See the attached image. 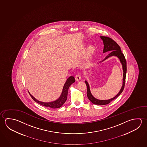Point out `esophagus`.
Wrapping results in <instances>:
<instances>
[{
  "label": "esophagus",
  "mask_w": 147,
  "mask_h": 147,
  "mask_svg": "<svg viewBox=\"0 0 147 147\" xmlns=\"http://www.w3.org/2000/svg\"><path fill=\"white\" fill-rule=\"evenodd\" d=\"M75 80H76L77 81H79L80 80H81V76L80 74H77L75 76Z\"/></svg>",
  "instance_id": "1"
}]
</instances>
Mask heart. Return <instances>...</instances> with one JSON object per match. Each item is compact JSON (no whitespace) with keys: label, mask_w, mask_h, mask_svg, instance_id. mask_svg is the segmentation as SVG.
Segmentation results:
<instances>
[{"label":"heart","mask_w":147,"mask_h":147,"mask_svg":"<svg viewBox=\"0 0 147 147\" xmlns=\"http://www.w3.org/2000/svg\"><path fill=\"white\" fill-rule=\"evenodd\" d=\"M85 49V48H84V49ZM95 52H96V49L94 45H90L88 47L87 49L85 52L83 65L85 66H88L90 65L92 60L93 57L95 55Z\"/></svg>","instance_id":"heart-1"}]
</instances>
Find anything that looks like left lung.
Segmentation results:
<instances>
[{
    "label": "left lung",
    "mask_w": 147,
    "mask_h": 147,
    "mask_svg": "<svg viewBox=\"0 0 147 147\" xmlns=\"http://www.w3.org/2000/svg\"><path fill=\"white\" fill-rule=\"evenodd\" d=\"M100 38L103 40V44H104L103 53H104L106 52L111 51L105 57V58L102 61H101L100 62H102L103 61L105 60L109 57L113 56H116V57H118L120 60V61L122 65V69L123 71V84H122V86L121 87V89L120 90L119 92L115 97L111 98V99L107 100H98L97 98H94L92 95L91 93L90 92V87H89V85L88 82L86 80H85V83L87 86V95L88 98H89L90 102H92L93 104H96V105H106V104H109L112 100L116 99V98L120 95L122 92L123 91L124 88L125 86V77H126V61L124 55L121 52L120 47H119V45L116 43V42L113 41V39H111L107 36H100Z\"/></svg>",
    "instance_id": "obj_1"
}]
</instances>
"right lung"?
Masks as SVG:
<instances>
[{
    "instance_id": "add662e5",
    "label": "right lung",
    "mask_w": 147,
    "mask_h": 147,
    "mask_svg": "<svg viewBox=\"0 0 147 147\" xmlns=\"http://www.w3.org/2000/svg\"><path fill=\"white\" fill-rule=\"evenodd\" d=\"M75 82L74 77L71 76L69 77L67 80L66 82H65V85L63 88L62 89V93L61 95L60 96L59 98H58L57 100L54 101H53L51 102H43L36 100V98L34 97L31 94L28 92L30 95L31 96L32 98L34 100L36 103H39V104L41 105L45 106V107H48L49 108H60L61 107L64 103L67 100V92H68V90L69 88L70 87V86L73 83Z\"/></svg>"
}]
</instances>
